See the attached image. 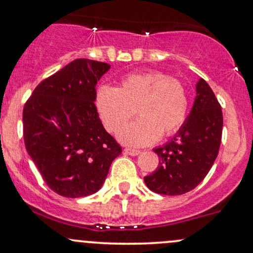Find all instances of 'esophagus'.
<instances>
[{
	"instance_id": "34e87169",
	"label": "esophagus",
	"mask_w": 253,
	"mask_h": 253,
	"mask_svg": "<svg viewBox=\"0 0 253 253\" xmlns=\"http://www.w3.org/2000/svg\"><path fill=\"white\" fill-rule=\"evenodd\" d=\"M125 154L127 155H131V156H138L140 154L139 150H135V149H131V148H126L124 150Z\"/></svg>"
}]
</instances>
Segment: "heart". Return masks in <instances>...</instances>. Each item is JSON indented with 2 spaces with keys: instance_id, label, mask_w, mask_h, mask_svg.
<instances>
[{
  "instance_id": "b5f03b06",
  "label": "heart",
  "mask_w": 253,
  "mask_h": 253,
  "mask_svg": "<svg viewBox=\"0 0 253 253\" xmlns=\"http://www.w3.org/2000/svg\"><path fill=\"white\" fill-rule=\"evenodd\" d=\"M96 107L105 128L114 133L137 110L140 118L127 125L119 133V139L126 145L145 146L161 135L168 137L179 131L187 116L188 96L179 79L162 72H141L125 77L118 88L99 87Z\"/></svg>"
}]
</instances>
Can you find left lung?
I'll list each match as a JSON object with an SVG mask.
<instances>
[{"mask_svg": "<svg viewBox=\"0 0 253 253\" xmlns=\"http://www.w3.org/2000/svg\"><path fill=\"white\" fill-rule=\"evenodd\" d=\"M196 99L184 125L165 145L154 149L160 162L144 177L151 191L165 196L190 192L211 169L221 145V105L204 79L196 85Z\"/></svg>", "mask_w": 253, "mask_h": 253, "instance_id": "left-lung-1", "label": "left lung"}]
</instances>
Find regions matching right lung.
<instances>
[{
  "instance_id": "right-lung-1",
  "label": "right lung",
  "mask_w": 253,
  "mask_h": 253,
  "mask_svg": "<svg viewBox=\"0 0 253 253\" xmlns=\"http://www.w3.org/2000/svg\"><path fill=\"white\" fill-rule=\"evenodd\" d=\"M110 65L78 59L44 79L25 103L24 140L54 192L79 198L97 192L121 146L104 129L96 85Z\"/></svg>"
}]
</instances>
